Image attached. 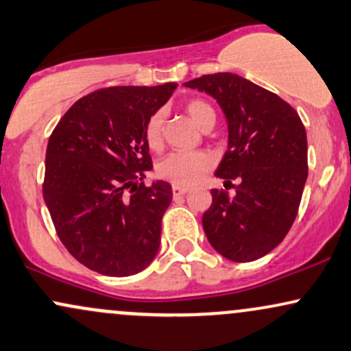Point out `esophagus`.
I'll return each mask as SVG.
<instances>
[{
    "instance_id": "obj_1",
    "label": "esophagus",
    "mask_w": 351,
    "mask_h": 351,
    "mask_svg": "<svg viewBox=\"0 0 351 351\" xmlns=\"http://www.w3.org/2000/svg\"><path fill=\"white\" fill-rule=\"evenodd\" d=\"M187 192H189L187 187H180V185H174V187H172V195H174V197L185 195Z\"/></svg>"
}]
</instances>
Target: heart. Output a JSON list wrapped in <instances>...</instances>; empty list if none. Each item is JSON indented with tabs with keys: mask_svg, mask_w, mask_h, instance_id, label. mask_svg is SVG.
Segmentation results:
<instances>
[{
	"mask_svg": "<svg viewBox=\"0 0 351 351\" xmlns=\"http://www.w3.org/2000/svg\"><path fill=\"white\" fill-rule=\"evenodd\" d=\"M185 111L195 125L202 130H210L217 121V113L208 101L202 98H192L185 103ZM164 138V111L156 110L146 119L144 125V139L151 149H158ZM213 166V156L205 151H176L167 154L156 167L160 179L174 185L197 184Z\"/></svg>",
	"mask_w": 351,
	"mask_h": 351,
	"instance_id": "1",
	"label": "heart"
}]
</instances>
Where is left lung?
Instances as JSON below:
<instances>
[{"instance_id":"left-lung-1","label":"left lung","mask_w":351,"mask_h":351,"mask_svg":"<svg viewBox=\"0 0 351 351\" xmlns=\"http://www.w3.org/2000/svg\"><path fill=\"white\" fill-rule=\"evenodd\" d=\"M220 103L228 119V151L215 176L234 195L213 189L204 213L205 234L221 256L250 263L273 251L298 217L307 180V134L286 100L237 73L185 82Z\"/></svg>"}]
</instances>
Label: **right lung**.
Wrapping results in <instances>:
<instances>
[{
    "label": "right lung",
    "mask_w": 351,
    "mask_h": 351,
    "mask_svg": "<svg viewBox=\"0 0 351 351\" xmlns=\"http://www.w3.org/2000/svg\"><path fill=\"white\" fill-rule=\"evenodd\" d=\"M176 86L95 90L53 128L43 195L62 245L88 269L125 278L158 253L172 187L143 182L152 169L144 125Z\"/></svg>",
    "instance_id": "add662e5"
}]
</instances>
